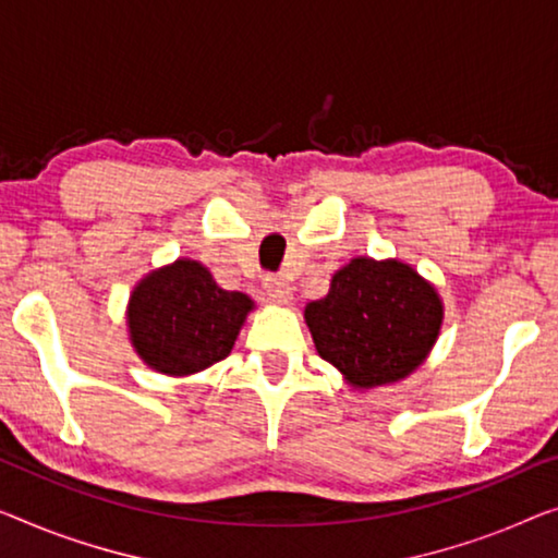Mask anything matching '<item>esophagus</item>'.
<instances>
[{
	"instance_id": "34e87169",
	"label": "esophagus",
	"mask_w": 558,
	"mask_h": 558,
	"mask_svg": "<svg viewBox=\"0 0 558 558\" xmlns=\"http://www.w3.org/2000/svg\"><path fill=\"white\" fill-rule=\"evenodd\" d=\"M263 288L272 303H288L290 298H293V288H290V282L280 276H265Z\"/></svg>"
}]
</instances>
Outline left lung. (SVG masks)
<instances>
[{
	"instance_id": "obj_1",
	"label": "left lung",
	"mask_w": 558,
	"mask_h": 558,
	"mask_svg": "<svg viewBox=\"0 0 558 558\" xmlns=\"http://www.w3.org/2000/svg\"><path fill=\"white\" fill-rule=\"evenodd\" d=\"M444 305L411 265L353 257L326 298L305 305L320 359L355 388L396 384L434 348Z\"/></svg>"
}]
</instances>
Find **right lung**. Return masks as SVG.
<instances>
[{
  "mask_svg": "<svg viewBox=\"0 0 558 558\" xmlns=\"http://www.w3.org/2000/svg\"><path fill=\"white\" fill-rule=\"evenodd\" d=\"M251 307V298L222 290L199 263L178 260L132 290V345L155 371L187 376L226 359Z\"/></svg>",
  "mask_w": 558,
  "mask_h": 558,
  "instance_id": "obj_1",
  "label": "right lung"
}]
</instances>
